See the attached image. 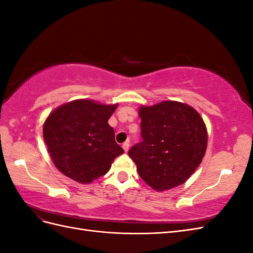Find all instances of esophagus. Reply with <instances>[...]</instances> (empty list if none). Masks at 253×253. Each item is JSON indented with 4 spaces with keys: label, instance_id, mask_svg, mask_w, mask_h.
Instances as JSON below:
<instances>
[{
    "label": "esophagus",
    "instance_id": "esophagus-1",
    "mask_svg": "<svg viewBox=\"0 0 253 253\" xmlns=\"http://www.w3.org/2000/svg\"><path fill=\"white\" fill-rule=\"evenodd\" d=\"M128 148H129V142H128V141L124 142V144H122V149L125 150V152H127V151H128Z\"/></svg>",
    "mask_w": 253,
    "mask_h": 253
}]
</instances>
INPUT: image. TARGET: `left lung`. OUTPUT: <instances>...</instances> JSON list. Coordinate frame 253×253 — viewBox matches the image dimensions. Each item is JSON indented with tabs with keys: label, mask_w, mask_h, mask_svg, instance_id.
Here are the masks:
<instances>
[{
	"label": "left lung",
	"mask_w": 253,
	"mask_h": 253,
	"mask_svg": "<svg viewBox=\"0 0 253 253\" xmlns=\"http://www.w3.org/2000/svg\"><path fill=\"white\" fill-rule=\"evenodd\" d=\"M142 141L128 151L140 177L155 191L186 182L206 154L208 132L195 109L178 101L140 106Z\"/></svg>",
	"instance_id": "8db88e82"
}]
</instances>
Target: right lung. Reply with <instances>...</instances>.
<instances>
[{"instance_id": "obj_1", "label": "right lung", "mask_w": 253, "mask_h": 253, "mask_svg": "<svg viewBox=\"0 0 253 253\" xmlns=\"http://www.w3.org/2000/svg\"><path fill=\"white\" fill-rule=\"evenodd\" d=\"M118 104L77 99L53 110L43 126V138L53 165L67 177L90 183L109 172L125 153L108 124Z\"/></svg>"}]
</instances>
